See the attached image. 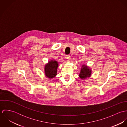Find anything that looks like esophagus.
Masks as SVG:
<instances>
[{
	"mask_svg": "<svg viewBox=\"0 0 127 127\" xmlns=\"http://www.w3.org/2000/svg\"><path fill=\"white\" fill-rule=\"evenodd\" d=\"M66 59L67 60V62H69L70 60L71 59V57L69 55H68L66 56Z\"/></svg>",
	"mask_w": 127,
	"mask_h": 127,
	"instance_id": "1",
	"label": "esophagus"
}]
</instances>
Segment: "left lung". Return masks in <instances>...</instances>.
Masks as SVG:
<instances>
[{
	"label": "left lung",
	"instance_id": "left-lung-1",
	"mask_svg": "<svg viewBox=\"0 0 127 127\" xmlns=\"http://www.w3.org/2000/svg\"><path fill=\"white\" fill-rule=\"evenodd\" d=\"M92 74V70L87 64H83L79 76L80 79L83 80H85L91 77Z\"/></svg>",
	"mask_w": 127,
	"mask_h": 127
}]
</instances>
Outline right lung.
Listing matches in <instances>:
<instances>
[{"instance_id":"1","label":"right lung","mask_w":127,"mask_h":127,"mask_svg":"<svg viewBox=\"0 0 127 127\" xmlns=\"http://www.w3.org/2000/svg\"><path fill=\"white\" fill-rule=\"evenodd\" d=\"M59 67V63L55 60H50L44 66V71L45 77L51 79L57 75V69Z\"/></svg>"}]
</instances>
